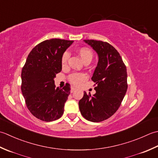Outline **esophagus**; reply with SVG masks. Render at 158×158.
<instances>
[{"instance_id":"obj_1","label":"esophagus","mask_w":158,"mask_h":158,"mask_svg":"<svg viewBox=\"0 0 158 158\" xmlns=\"http://www.w3.org/2000/svg\"><path fill=\"white\" fill-rule=\"evenodd\" d=\"M75 91H76V89L74 87H73V86H72V87H71V93H73Z\"/></svg>"}]
</instances>
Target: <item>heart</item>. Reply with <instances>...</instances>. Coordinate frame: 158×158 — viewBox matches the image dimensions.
Returning a JSON list of instances; mask_svg holds the SVG:
<instances>
[{
	"label": "heart",
	"instance_id": "1",
	"mask_svg": "<svg viewBox=\"0 0 158 158\" xmlns=\"http://www.w3.org/2000/svg\"><path fill=\"white\" fill-rule=\"evenodd\" d=\"M78 55L81 57L82 60L86 63H90L93 57V52L90 48L87 47H81L77 50ZM69 57V54L67 52H65L62 56H61V65L63 67H65L67 65ZM87 75L85 73H73L69 75V82L76 86H79L82 85V83L87 80Z\"/></svg>",
	"mask_w": 158,
	"mask_h": 158
}]
</instances>
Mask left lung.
I'll return each instance as SVG.
<instances>
[{
    "label": "left lung",
    "instance_id": "left-lung-1",
    "mask_svg": "<svg viewBox=\"0 0 158 158\" xmlns=\"http://www.w3.org/2000/svg\"><path fill=\"white\" fill-rule=\"evenodd\" d=\"M99 56L91 80L95 94L85 91L79 101L80 113L86 120L101 122L110 118L120 107L127 89V69L119 53L106 41L84 40Z\"/></svg>",
    "mask_w": 158,
    "mask_h": 158
}]
</instances>
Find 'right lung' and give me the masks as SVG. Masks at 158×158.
I'll use <instances>...</instances> for the list:
<instances>
[{
    "instance_id": "right-lung-1",
    "label": "right lung",
    "mask_w": 158,
    "mask_h": 158,
    "mask_svg": "<svg viewBox=\"0 0 158 158\" xmlns=\"http://www.w3.org/2000/svg\"><path fill=\"white\" fill-rule=\"evenodd\" d=\"M73 41L51 39L35 46L22 69L21 90L27 107L43 121L61 117L70 93V85L56 88L54 78L62 69L61 56Z\"/></svg>"
}]
</instances>
